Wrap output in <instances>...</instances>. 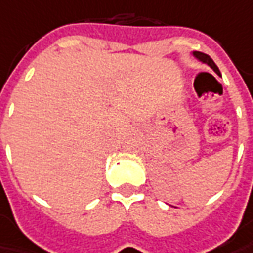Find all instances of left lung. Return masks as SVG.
I'll list each match as a JSON object with an SVG mask.
<instances>
[{
	"label": "left lung",
	"instance_id": "left-lung-1",
	"mask_svg": "<svg viewBox=\"0 0 253 253\" xmlns=\"http://www.w3.org/2000/svg\"><path fill=\"white\" fill-rule=\"evenodd\" d=\"M194 56H196V57H197L198 60H201V61H204V63H207V64L209 65V67H211V68H212L217 75H220L218 67H217V65L214 64V61H213V60L211 59L209 56L205 55V53H203V52H194Z\"/></svg>",
	"mask_w": 253,
	"mask_h": 253
}]
</instances>
